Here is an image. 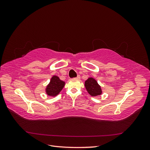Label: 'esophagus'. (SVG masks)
<instances>
[{"mask_svg": "<svg viewBox=\"0 0 150 150\" xmlns=\"http://www.w3.org/2000/svg\"><path fill=\"white\" fill-rule=\"evenodd\" d=\"M80 78H81V77H80V76H79V75H78V76H77L76 78V79H79Z\"/></svg>", "mask_w": 150, "mask_h": 150, "instance_id": "obj_1", "label": "esophagus"}]
</instances>
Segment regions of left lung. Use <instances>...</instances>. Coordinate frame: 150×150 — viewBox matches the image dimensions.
I'll use <instances>...</instances> for the list:
<instances>
[{"label": "left lung", "mask_w": 150, "mask_h": 150, "mask_svg": "<svg viewBox=\"0 0 150 150\" xmlns=\"http://www.w3.org/2000/svg\"><path fill=\"white\" fill-rule=\"evenodd\" d=\"M84 86L88 93L92 96H98L101 95L103 93L101 86L93 78H89L87 80H86Z\"/></svg>", "instance_id": "1"}]
</instances>
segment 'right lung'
Wrapping results in <instances>:
<instances>
[{
  "instance_id": "1",
  "label": "right lung",
  "mask_w": 150,
  "mask_h": 150,
  "mask_svg": "<svg viewBox=\"0 0 150 150\" xmlns=\"http://www.w3.org/2000/svg\"><path fill=\"white\" fill-rule=\"evenodd\" d=\"M64 86V81L61 80L58 76L54 75L52 76L49 83L45 89V91L47 96L55 97L60 93Z\"/></svg>"
}]
</instances>
